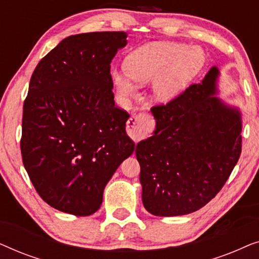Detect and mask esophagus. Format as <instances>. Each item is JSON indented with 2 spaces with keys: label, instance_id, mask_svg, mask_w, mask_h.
<instances>
[{
  "label": "esophagus",
  "instance_id": "1",
  "mask_svg": "<svg viewBox=\"0 0 259 259\" xmlns=\"http://www.w3.org/2000/svg\"><path fill=\"white\" fill-rule=\"evenodd\" d=\"M154 127V119L150 113L141 112L131 116L127 121V131L131 138L139 141Z\"/></svg>",
  "mask_w": 259,
  "mask_h": 259
}]
</instances>
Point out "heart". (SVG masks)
Masks as SVG:
<instances>
[{"label":"heart","mask_w":259,"mask_h":259,"mask_svg":"<svg viewBox=\"0 0 259 259\" xmlns=\"http://www.w3.org/2000/svg\"><path fill=\"white\" fill-rule=\"evenodd\" d=\"M204 54L199 48L176 42L146 45L127 56L125 69L131 79L147 82L153 80V94L159 101H169L182 93L199 72ZM115 86L126 97H134L136 86L121 73L113 74Z\"/></svg>","instance_id":"heart-1"}]
</instances>
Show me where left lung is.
I'll return each instance as SVG.
<instances>
[{"label":"left lung","mask_w":259,"mask_h":259,"mask_svg":"<svg viewBox=\"0 0 259 259\" xmlns=\"http://www.w3.org/2000/svg\"><path fill=\"white\" fill-rule=\"evenodd\" d=\"M218 69L151 108L154 134L137 145L143 204L160 217L189 214L215 197L242 152L239 112L215 94Z\"/></svg>","instance_id":"8db88e82"}]
</instances>
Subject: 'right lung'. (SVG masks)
<instances>
[{"label":"right lung","instance_id":"right-lung-1","mask_svg":"<svg viewBox=\"0 0 259 259\" xmlns=\"http://www.w3.org/2000/svg\"><path fill=\"white\" fill-rule=\"evenodd\" d=\"M125 31L66 37L38 62L23 104L21 154L42 199L56 210L90 215L106 184L134 151L130 114L116 107L111 62Z\"/></svg>","mask_w":259,"mask_h":259}]
</instances>
